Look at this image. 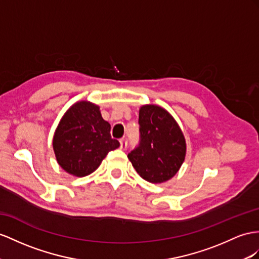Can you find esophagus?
I'll list each match as a JSON object with an SVG mask.
<instances>
[{
    "label": "esophagus",
    "instance_id": "34e87169",
    "mask_svg": "<svg viewBox=\"0 0 259 259\" xmlns=\"http://www.w3.org/2000/svg\"><path fill=\"white\" fill-rule=\"evenodd\" d=\"M127 145H128L127 141H125L124 139H121V140H120V149L125 150V149H127Z\"/></svg>",
    "mask_w": 259,
    "mask_h": 259
}]
</instances>
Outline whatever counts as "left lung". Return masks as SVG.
Masks as SVG:
<instances>
[{
  "label": "left lung",
  "instance_id": "1",
  "mask_svg": "<svg viewBox=\"0 0 259 259\" xmlns=\"http://www.w3.org/2000/svg\"><path fill=\"white\" fill-rule=\"evenodd\" d=\"M140 142L128 154L143 180L161 184L180 170L186 156L185 137L167 110L156 105H143L139 110Z\"/></svg>",
  "mask_w": 259,
  "mask_h": 259
}]
</instances>
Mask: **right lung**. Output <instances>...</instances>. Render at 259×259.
I'll return each mask as SVG.
<instances>
[{
	"label": "right lung",
	"mask_w": 259,
	"mask_h": 259,
	"mask_svg": "<svg viewBox=\"0 0 259 259\" xmlns=\"http://www.w3.org/2000/svg\"><path fill=\"white\" fill-rule=\"evenodd\" d=\"M54 151L59 165L73 176L84 177L98 168L109 151L120 143L110 136L97 105L82 101L66 110L56 129Z\"/></svg>",
	"instance_id": "1"
}]
</instances>
